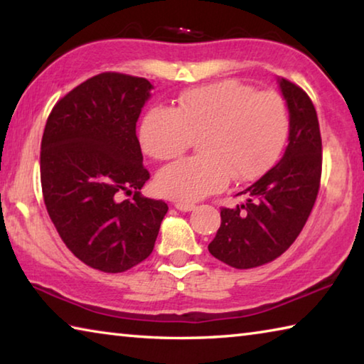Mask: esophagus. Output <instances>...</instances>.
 <instances>
[{
	"instance_id": "obj_1",
	"label": "esophagus",
	"mask_w": 364,
	"mask_h": 364,
	"mask_svg": "<svg viewBox=\"0 0 364 364\" xmlns=\"http://www.w3.org/2000/svg\"><path fill=\"white\" fill-rule=\"evenodd\" d=\"M175 208H178V210H181V212H191V210H194L196 205L188 204V202H176Z\"/></svg>"
}]
</instances>
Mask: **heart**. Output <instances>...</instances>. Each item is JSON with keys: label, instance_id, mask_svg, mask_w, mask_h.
Masks as SVG:
<instances>
[{"label": "heart", "instance_id": "obj_1", "mask_svg": "<svg viewBox=\"0 0 364 364\" xmlns=\"http://www.w3.org/2000/svg\"><path fill=\"white\" fill-rule=\"evenodd\" d=\"M138 134L157 160L180 157L199 138L202 154L167 165L156 180L164 196L189 202L223 189L230 178L242 183L267 173L284 149L289 114L274 91L220 80L186 91L175 109H147Z\"/></svg>", "mask_w": 364, "mask_h": 364}]
</instances>
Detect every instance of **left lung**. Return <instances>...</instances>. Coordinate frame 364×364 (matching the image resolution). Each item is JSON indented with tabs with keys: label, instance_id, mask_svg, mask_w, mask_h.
Returning a JSON list of instances; mask_svg holds the SVG:
<instances>
[{
	"label": "left lung",
	"instance_id": "8db88e82",
	"mask_svg": "<svg viewBox=\"0 0 364 364\" xmlns=\"http://www.w3.org/2000/svg\"><path fill=\"white\" fill-rule=\"evenodd\" d=\"M289 109V144L273 168L241 194L247 202L221 208L208 252L237 269L257 268L284 254L304 230L321 184L323 144L316 109L299 85L279 80Z\"/></svg>",
	"mask_w": 364,
	"mask_h": 364
}]
</instances>
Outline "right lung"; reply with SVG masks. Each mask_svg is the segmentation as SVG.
<instances>
[{
	"instance_id": "1",
	"label": "right lung",
	"mask_w": 364,
	"mask_h": 364,
	"mask_svg": "<svg viewBox=\"0 0 364 364\" xmlns=\"http://www.w3.org/2000/svg\"><path fill=\"white\" fill-rule=\"evenodd\" d=\"M151 88L146 78L100 73L60 97L43 133L40 176L49 218L67 249L104 273L146 260L168 210L164 200L141 194L149 171L136 122Z\"/></svg>"
}]
</instances>
